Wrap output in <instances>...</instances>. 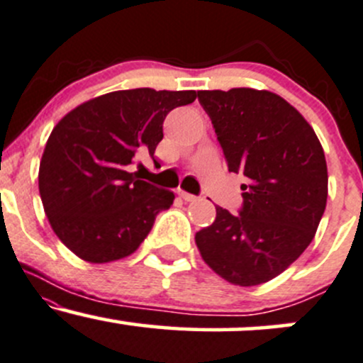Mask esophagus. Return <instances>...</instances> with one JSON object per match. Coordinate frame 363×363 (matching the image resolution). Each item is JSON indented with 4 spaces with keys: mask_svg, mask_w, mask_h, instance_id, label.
<instances>
[{
    "mask_svg": "<svg viewBox=\"0 0 363 363\" xmlns=\"http://www.w3.org/2000/svg\"><path fill=\"white\" fill-rule=\"evenodd\" d=\"M179 196H181V198L184 199V201H187V203H193V201H198V196L186 193V191H179Z\"/></svg>",
    "mask_w": 363,
    "mask_h": 363,
    "instance_id": "esophagus-1",
    "label": "esophagus"
}]
</instances>
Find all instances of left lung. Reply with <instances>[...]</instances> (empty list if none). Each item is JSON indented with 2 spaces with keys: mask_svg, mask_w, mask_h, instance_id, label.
Here are the masks:
<instances>
[{
  "mask_svg": "<svg viewBox=\"0 0 363 363\" xmlns=\"http://www.w3.org/2000/svg\"><path fill=\"white\" fill-rule=\"evenodd\" d=\"M230 172L245 176L238 215L216 206L196 233L201 257L235 286L284 272L313 242L328 198V169L311 125L281 96L233 87L198 91Z\"/></svg>",
  "mask_w": 363,
  "mask_h": 363,
  "instance_id": "1",
  "label": "left lung"
}]
</instances>
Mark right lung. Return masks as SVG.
<instances>
[{
	"mask_svg": "<svg viewBox=\"0 0 363 363\" xmlns=\"http://www.w3.org/2000/svg\"><path fill=\"white\" fill-rule=\"evenodd\" d=\"M196 98V91H113L55 125L38 191L52 230L79 259L106 264L132 255L155 216L170 208L172 191L142 181L133 164L143 154L154 159L167 113Z\"/></svg>",
	"mask_w": 363,
	"mask_h": 363,
	"instance_id": "obj_1",
	"label": "right lung"
}]
</instances>
